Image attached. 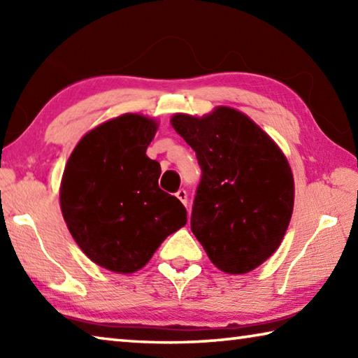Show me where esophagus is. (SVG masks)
I'll list each match as a JSON object with an SVG mask.
<instances>
[{
  "label": "esophagus",
  "mask_w": 358,
  "mask_h": 358,
  "mask_svg": "<svg viewBox=\"0 0 358 358\" xmlns=\"http://www.w3.org/2000/svg\"><path fill=\"white\" fill-rule=\"evenodd\" d=\"M177 197H178L180 201L183 202L185 205L187 203V192H186V189H178V191H177Z\"/></svg>",
  "instance_id": "esophagus-1"
}]
</instances>
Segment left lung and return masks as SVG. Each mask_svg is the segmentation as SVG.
I'll use <instances>...</instances> for the list:
<instances>
[{
  "mask_svg": "<svg viewBox=\"0 0 358 358\" xmlns=\"http://www.w3.org/2000/svg\"><path fill=\"white\" fill-rule=\"evenodd\" d=\"M172 126L196 151L202 177L191 230L217 268L248 273L268 259L286 234L294 177L276 143L235 108L202 118L177 113Z\"/></svg>",
  "mask_w": 358,
  "mask_h": 358,
  "instance_id": "1",
  "label": "left lung"
}]
</instances>
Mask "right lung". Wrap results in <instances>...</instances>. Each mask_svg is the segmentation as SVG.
<instances>
[{
  "label": "right lung",
  "mask_w": 358,
  "mask_h": 358,
  "mask_svg": "<svg viewBox=\"0 0 358 358\" xmlns=\"http://www.w3.org/2000/svg\"><path fill=\"white\" fill-rule=\"evenodd\" d=\"M156 121L126 113L90 131L66 164L59 203L87 256L115 273L148 262L186 224V208L157 185L161 166L145 155Z\"/></svg>",
  "instance_id": "right-lung-1"
}]
</instances>
